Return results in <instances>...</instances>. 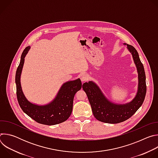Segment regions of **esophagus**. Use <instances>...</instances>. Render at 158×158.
<instances>
[{
    "label": "esophagus",
    "instance_id": "obj_1",
    "mask_svg": "<svg viewBox=\"0 0 158 158\" xmlns=\"http://www.w3.org/2000/svg\"><path fill=\"white\" fill-rule=\"evenodd\" d=\"M81 81H82V82H85V81H87V80H88V79H89V76H88V74H85V73H83V74H82L81 75Z\"/></svg>",
    "mask_w": 158,
    "mask_h": 158
}]
</instances>
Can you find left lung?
I'll return each mask as SVG.
<instances>
[{"mask_svg": "<svg viewBox=\"0 0 158 158\" xmlns=\"http://www.w3.org/2000/svg\"><path fill=\"white\" fill-rule=\"evenodd\" d=\"M124 44L127 45V49L132 54L138 74V91L136 96L130 102L123 104L112 102L93 81L85 82L82 85V89L87 96L94 117L98 121L106 123L116 124L128 119L141 106L146 96V75L138 52L131 45L126 43Z\"/></svg>", "mask_w": 158, "mask_h": 158, "instance_id": "left-lung-1", "label": "left lung"}]
</instances>
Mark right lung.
I'll return each instance as SVG.
<instances>
[{
  "label": "right lung",
  "mask_w": 158,
  "mask_h": 158,
  "mask_svg": "<svg viewBox=\"0 0 158 158\" xmlns=\"http://www.w3.org/2000/svg\"><path fill=\"white\" fill-rule=\"evenodd\" d=\"M31 47L26 48L20 57V64L15 74L17 101L25 113L38 123L55 125L65 121L71 114L75 94L82 87L80 79L67 81L62 84L56 98L46 105H37L31 102L26 98L20 84V76L24 58Z\"/></svg>",
  "instance_id": "1"
}]
</instances>
